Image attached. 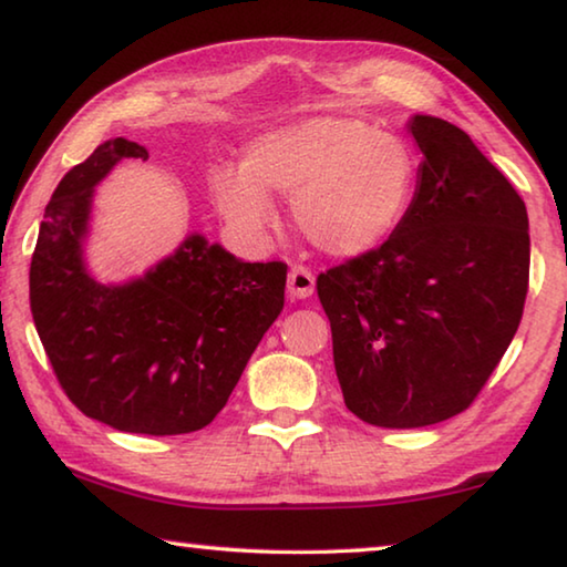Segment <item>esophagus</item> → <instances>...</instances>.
Masks as SVG:
<instances>
[{
	"label": "esophagus",
	"mask_w": 567,
	"mask_h": 567,
	"mask_svg": "<svg viewBox=\"0 0 567 567\" xmlns=\"http://www.w3.org/2000/svg\"><path fill=\"white\" fill-rule=\"evenodd\" d=\"M287 292L297 300H305L315 292V275L307 270L305 265H295L290 275H287Z\"/></svg>",
	"instance_id": "esophagus-1"
}]
</instances>
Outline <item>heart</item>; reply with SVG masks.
I'll list each match as a JSON object with an SVG mask.
<instances>
[{"label":"heart","instance_id":"obj_1","mask_svg":"<svg viewBox=\"0 0 567 567\" xmlns=\"http://www.w3.org/2000/svg\"><path fill=\"white\" fill-rule=\"evenodd\" d=\"M417 157L398 134L354 117H312L257 137L245 167L213 172L215 205L239 233H265L277 219L270 192L292 195L307 243L354 257L385 243L408 215Z\"/></svg>","mask_w":567,"mask_h":567}]
</instances>
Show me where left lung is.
Instances as JSON below:
<instances>
[{"label": "left lung", "mask_w": 567, "mask_h": 567, "mask_svg": "<svg viewBox=\"0 0 567 567\" xmlns=\"http://www.w3.org/2000/svg\"><path fill=\"white\" fill-rule=\"evenodd\" d=\"M417 189L380 247L330 267L318 297L344 405L378 427L467 410L523 318L527 209L467 134L415 114Z\"/></svg>", "instance_id": "8db88e82"}]
</instances>
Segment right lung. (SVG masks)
I'll list each match as a JSON object with an SVG mask.
<instances>
[{
    "label": "right lung",
    "mask_w": 567,
    "mask_h": 567,
    "mask_svg": "<svg viewBox=\"0 0 567 567\" xmlns=\"http://www.w3.org/2000/svg\"><path fill=\"white\" fill-rule=\"evenodd\" d=\"M147 150L107 140L56 185L30 267L47 358L76 408L122 433L182 435L215 420L285 305V262H243L189 235L124 285L84 267L94 185Z\"/></svg>",
    "instance_id": "right-lung-1"
}]
</instances>
